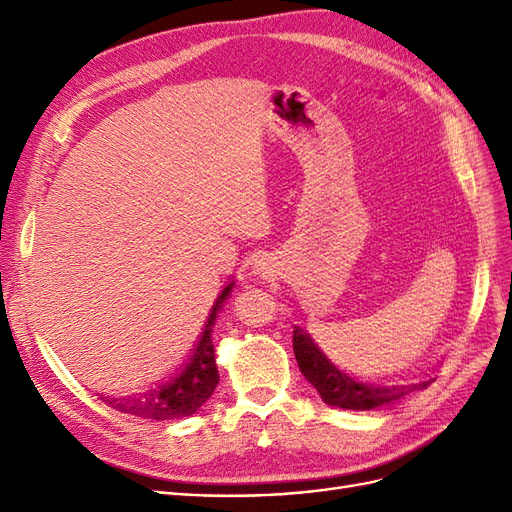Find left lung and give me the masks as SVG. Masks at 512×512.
<instances>
[{"mask_svg":"<svg viewBox=\"0 0 512 512\" xmlns=\"http://www.w3.org/2000/svg\"><path fill=\"white\" fill-rule=\"evenodd\" d=\"M292 348L301 374L314 384V389L322 397L324 404L346 408V410H371L384 404L406 397L418 386H427L429 382L408 384V386H367L354 382L342 371L335 369L322 352L314 346L309 335H305L299 327L292 331Z\"/></svg>","mask_w":512,"mask_h":512,"instance_id":"left-lung-1","label":"left lung"}]
</instances>
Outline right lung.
Masks as SVG:
<instances>
[{"mask_svg":"<svg viewBox=\"0 0 512 512\" xmlns=\"http://www.w3.org/2000/svg\"><path fill=\"white\" fill-rule=\"evenodd\" d=\"M232 284H228L222 294L215 301L211 316L207 320V327L203 337L196 346V352L192 356V361L188 363L181 371V376L175 380H170L158 389H153L143 395H134V397H108L104 399L108 406L134 414L141 418H151V421H170V418H181V416H190L194 414L205 401L211 397L215 391V386L220 382L218 367H215V356H213V342H211V331L215 318H218V312L222 309V303L226 301L228 292Z\"/></svg>","mask_w":512,"mask_h":512,"instance_id":"add662e5","label":"right lung"}]
</instances>
